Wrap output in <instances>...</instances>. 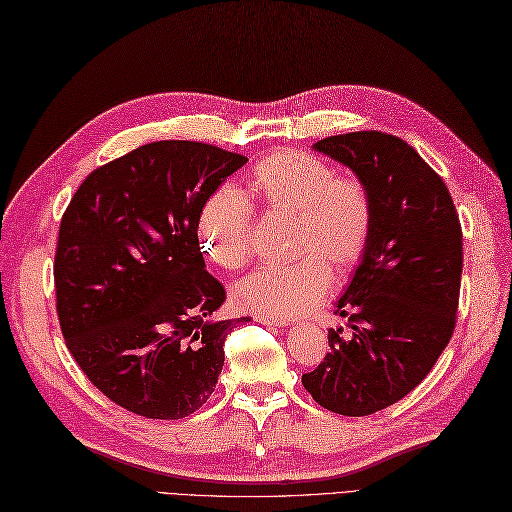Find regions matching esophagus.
Here are the masks:
<instances>
[{"label":"esophagus","mask_w":512,"mask_h":512,"mask_svg":"<svg viewBox=\"0 0 512 512\" xmlns=\"http://www.w3.org/2000/svg\"><path fill=\"white\" fill-rule=\"evenodd\" d=\"M254 319H256L258 323L273 325V327H284V325H288V319H284V316H273V314H256Z\"/></svg>","instance_id":"esophagus-1"}]
</instances>
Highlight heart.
I'll return each instance as SVG.
<instances>
[{
  "mask_svg": "<svg viewBox=\"0 0 512 512\" xmlns=\"http://www.w3.org/2000/svg\"><path fill=\"white\" fill-rule=\"evenodd\" d=\"M245 187L273 213L293 215L288 254L297 260L269 265L234 286L237 306L273 316H297L327 293L331 271L344 273L359 258L375 228V204L357 174H338L329 161L306 150H278L254 163ZM254 206L239 189L217 187L202 202L196 232L204 256L239 271L252 256Z\"/></svg>",
  "mask_w": 512,
  "mask_h": 512,
  "instance_id": "obj_1",
  "label": "heart"
}]
</instances>
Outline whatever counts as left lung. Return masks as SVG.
I'll return each instance as SVG.
<instances>
[{
    "mask_svg": "<svg viewBox=\"0 0 512 512\" xmlns=\"http://www.w3.org/2000/svg\"><path fill=\"white\" fill-rule=\"evenodd\" d=\"M368 185L375 228L329 329V353L301 377L321 407L370 416L431 372L457 327L463 232L450 191L405 140L383 131L331 135L314 146Z\"/></svg>",
    "mask_w": 512,
    "mask_h": 512,
    "instance_id": "left-lung-1",
    "label": "left lung"
}]
</instances>
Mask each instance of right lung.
<instances>
[{
	"mask_svg": "<svg viewBox=\"0 0 512 512\" xmlns=\"http://www.w3.org/2000/svg\"><path fill=\"white\" fill-rule=\"evenodd\" d=\"M247 157L163 140L86 176L55 247V310L73 359L131 413L178 420L213 394L232 321H213L226 290L204 269L202 202Z\"/></svg>",
	"mask_w": 512,
	"mask_h": 512,
	"instance_id": "obj_1",
	"label": "right lung"
}]
</instances>
